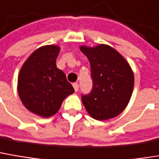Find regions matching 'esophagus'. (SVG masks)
<instances>
[{
	"label": "esophagus",
	"mask_w": 159,
	"mask_h": 159,
	"mask_svg": "<svg viewBox=\"0 0 159 159\" xmlns=\"http://www.w3.org/2000/svg\"><path fill=\"white\" fill-rule=\"evenodd\" d=\"M73 86H74V88H75V91L77 92L78 89H79V84H78L77 83H74V84H73Z\"/></svg>",
	"instance_id": "34e87169"
}]
</instances>
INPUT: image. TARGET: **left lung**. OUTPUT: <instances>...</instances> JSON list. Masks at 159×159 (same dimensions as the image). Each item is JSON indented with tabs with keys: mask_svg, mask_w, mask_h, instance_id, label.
Here are the masks:
<instances>
[{
	"mask_svg": "<svg viewBox=\"0 0 159 159\" xmlns=\"http://www.w3.org/2000/svg\"><path fill=\"white\" fill-rule=\"evenodd\" d=\"M91 67L93 87L82 94V102L88 114L96 120L113 118L126 107L134 87V75L122 55L108 45L82 46Z\"/></svg>",
	"mask_w": 159,
	"mask_h": 159,
	"instance_id": "left-lung-1",
	"label": "left lung"
}]
</instances>
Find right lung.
Masks as SVG:
<instances>
[{
    "label": "right lung",
    "instance_id": "right-lung-1",
    "mask_svg": "<svg viewBox=\"0 0 159 159\" xmlns=\"http://www.w3.org/2000/svg\"><path fill=\"white\" fill-rule=\"evenodd\" d=\"M60 48L41 47L23 64L18 77V93L29 111L43 117L54 115L65 97L75 92L65 73L56 66Z\"/></svg>",
    "mask_w": 159,
    "mask_h": 159
}]
</instances>
